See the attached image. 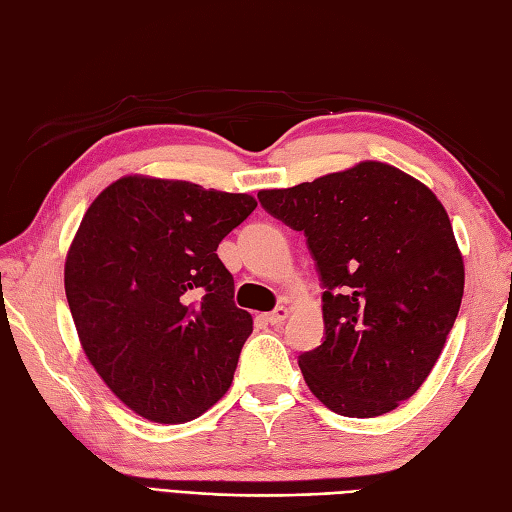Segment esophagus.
<instances>
[{
	"instance_id": "34e87169",
	"label": "esophagus",
	"mask_w": 512,
	"mask_h": 512,
	"mask_svg": "<svg viewBox=\"0 0 512 512\" xmlns=\"http://www.w3.org/2000/svg\"><path fill=\"white\" fill-rule=\"evenodd\" d=\"M289 316V309L287 307H276L271 314L265 316V320L269 322V325H283V320Z\"/></svg>"
}]
</instances>
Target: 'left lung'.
Segmentation results:
<instances>
[{"label": "left lung", "instance_id": "8db88e82", "mask_svg": "<svg viewBox=\"0 0 512 512\" xmlns=\"http://www.w3.org/2000/svg\"><path fill=\"white\" fill-rule=\"evenodd\" d=\"M258 201L307 238L322 285L325 340L298 356L316 398L375 417L429 378L464 294L448 214L429 187L378 161Z\"/></svg>", "mask_w": 512, "mask_h": 512}]
</instances>
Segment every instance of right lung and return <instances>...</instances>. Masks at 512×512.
<instances>
[{"instance_id":"obj_1","label":"right lung","mask_w":512,"mask_h":512,"mask_svg":"<svg viewBox=\"0 0 512 512\" xmlns=\"http://www.w3.org/2000/svg\"><path fill=\"white\" fill-rule=\"evenodd\" d=\"M254 210L249 194L125 176L83 216L70 314L92 367L145 420L190 422L232 384L254 322L216 249Z\"/></svg>"}]
</instances>
